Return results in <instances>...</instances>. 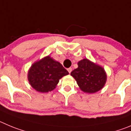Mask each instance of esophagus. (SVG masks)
I'll return each mask as SVG.
<instances>
[{
	"mask_svg": "<svg viewBox=\"0 0 131 131\" xmlns=\"http://www.w3.org/2000/svg\"><path fill=\"white\" fill-rule=\"evenodd\" d=\"M68 72H69V73H71V72L72 71V68H68Z\"/></svg>",
	"mask_w": 131,
	"mask_h": 131,
	"instance_id": "1",
	"label": "esophagus"
}]
</instances>
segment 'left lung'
<instances>
[{
    "label": "left lung",
    "mask_w": 131,
    "mask_h": 131,
    "mask_svg": "<svg viewBox=\"0 0 131 131\" xmlns=\"http://www.w3.org/2000/svg\"><path fill=\"white\" fill-rule=\"evenodd\" d=\"M80 89L84 93H95L104 88L107 74L101 66L83 58L78 62V68L71 73Z\"/></svg>",
    "instance_id": "8db88e82"
}]
</instances>
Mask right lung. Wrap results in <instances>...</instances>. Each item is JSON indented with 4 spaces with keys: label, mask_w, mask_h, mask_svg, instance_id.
I'll list each match as a JSON object with an SVG mask.
<instances>
[{
    "label": "right lung",
    "mask_w": 131,
    "mask_h": 131,
    "mask_svg": "<svg viewBox=\"0 0 131 131\" xmlns=\"http://www.w3.org/2000/svg\"><path fill=\"white\" fill-rule=\"evenodd\" d=\"M68 74L59 62L48 55L31 65L27 73V79L35 90L48 93L54 90L60 79Z\"/></svg>",
    "instance_id": "right-lung-1"
}]
</instances>
